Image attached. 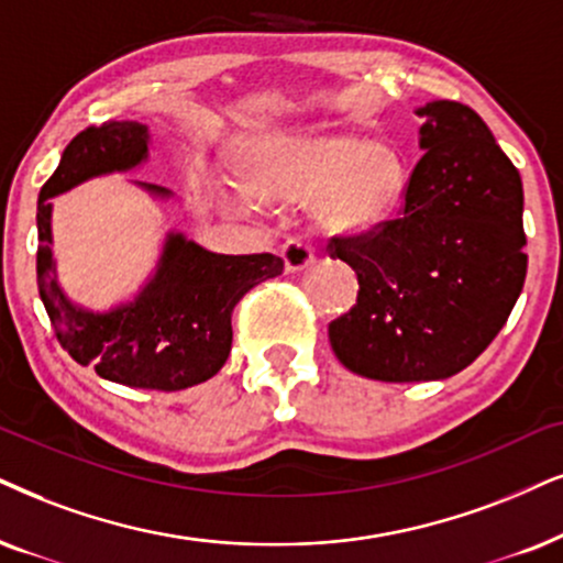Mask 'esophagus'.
I'll use <instances>...</instances> for the list:
<instances>
[{
	"label": "esophagus",
	"instance_id": "obj_1",
	"mask_svg": "<svg viewBox=\"0 0 563 563\" xmlns=\"http://www.w3.org/2000/svg\"><path fill=\"white\" fill-rule=\"evenodd\" d=\"M280 254H283V262H286L288 273H301V269H306L311 262H314V249L301 239H288L286 244H283Z\"/></svg>",
	"mask_w": 563,
	"mask_h": 563
}]
</instances>
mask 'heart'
<instances>
[{
    "instance_id": "b5f03b06",
    "label": "heart",
    "mask_w": 563,
    "mask_h": 563,
    "mask_svg": "<svg viewBox=\"0 0 563 563\" xmlns=\"http://www.w3.org/2000/svg\"><path fill=\"white\" fill-rule=\"evenodd\" d=\"M260 195L286 202H311L319 225L330 233H366L387 223L400 208L408 168L387 145L347 134L277 140L252 168ZM241 205L236 189L220 191Z\"/></svg>"
}]
</instances>
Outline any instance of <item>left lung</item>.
Wrapping results in <instances>:
<instances>
[{
    "instance_id": "8db88e82",
    "label": "left lung",
    "mask_w": 563,
    "mask_h": 563,
    "mask_svg": "<svg viewBox=\"0 0 563 563\" xmlns=\"http://www.w3.org/2000/svg\"><path fill=\"white\" fill-rule=\"evenodd\" d=\"M402 216L330 241L358 298L330 322L340 364L376 382L446 379L499 334L528 275L522 179L471 106L431 101Z\"/></svg>"
}]
</instances>
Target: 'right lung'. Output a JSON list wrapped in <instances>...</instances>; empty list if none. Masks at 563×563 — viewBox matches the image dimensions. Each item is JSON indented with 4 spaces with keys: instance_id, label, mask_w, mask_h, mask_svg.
Returning <instances> with one entry per match:
<instances>
[{
    "instance_id": "add662e5",
    "label": "right lung",
    "mask_w": 563,
    "mask_h": 563,
    "mask_svg": "<svg viewBox=\"0 0 563 563\" xmlns=\"http://www.w3.org/2000/svg\"><path fill=\"white\" fill-rule=\"evenodd\" d=\"M147 126L106 122L88 126L64 147L62 161L38 195V294L56 340L77 364L134 389H176L208 382L231 353V314L246 290L283 273L275 254H216L170 231L158 267L132 301L90 311L69 301L56 280L52 254V197L106 174H122L147 161ZM153 197L166 187L137 181Z\"/></svg>"
}]
</instances>
